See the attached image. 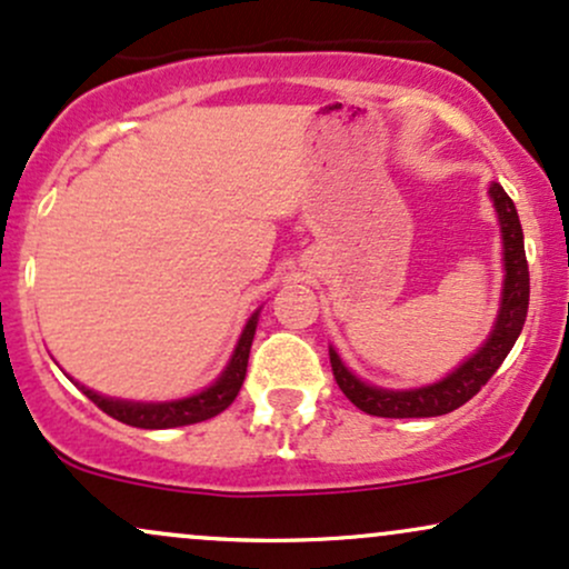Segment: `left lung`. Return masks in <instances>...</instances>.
I'll list each match as a JSON object with an SVG mask.
<instances>
[{
  "instance_id": "8db88e82",
  "label": "left lung",
  "mask_w": 569,
  "mask_h": 569,
  "mask_svg": "<svg viewBox=\"0 0 569 569\" xmlns=\"http://www.w3.org/2000/svg\"><path fill=\"white\" fill-rule=\"evenodd\" d=\"M495 208L500 217L502 232V259H506V286H502V305L495 331L489 335L487 345L468 358L460 369L443 377L441 382L428 385L420 390H380L363 385L342 367L335 350L331 356V371L345 396L356 403L358 409L375 417H439L449 415L457 407L479 393L489 382V377L500 369L506 356L511 352L516 337L527 318V305H530V267H527L525 253V234H521L519 213H516L513 200L508 198L500 184L489 187Z\"/></svg>"
}]
</instances>
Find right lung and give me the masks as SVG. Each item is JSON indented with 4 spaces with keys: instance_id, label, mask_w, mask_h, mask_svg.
<instances>
[{
    "instance_id": "add662e5",
    "label": "right lung",
    "mask_w": 569,
    "mask_h": 569,
    "mask_svg": "<svg viewBox=\"0 0 569 569\" xmlns=\"http://www.w3.org/2000/svg\"><path fill=\"white\" fill-rule=\"evenodd\" d=\"M257 318L259 312H253L248 318L243 335H240L238 348L230 367L221 371V377L211 388H206L202 393L184 398V401H168V403H133V401H114V398L98 396L93 390L82 388V393L96 403L98 409L107 411L114 420L126 422L133 428H179V426H194V422L211 420L219 411H224L234 401V396L240 393V385L246 380V367H248V352H251L253 331H257Z\"/></svg>"
}]
</instances>
